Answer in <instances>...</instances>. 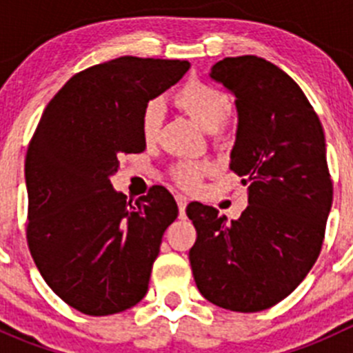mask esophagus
<instances>
[{
  "label": "esophagus",
  "instance_id": "34e87169",
  "mask_svg": "<svg viewBox=\"0 0 353 353\" xmlns=\"http://www.w3.org/2000/svg\"><path fill=\"white\" fill-rule=\"evenodd\" d=\"M176 201H177V206H179V216L181 219H184V210H186L188 198L184 196V194H176Z\"/></svg>",
  "mask_w": 353,
  "mask_h": 353
}]
</instances>
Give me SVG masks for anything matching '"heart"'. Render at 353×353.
<instances>
[{
	"mask_svg": "<svg viewBox=\"0 0 353 353\" xmlns=\"http://www.w3.org/2000/svg\"><path fill=\"white\" fill-rule=\"evenodd\" d=\"M174 104L196 121L206 131H215L222 124L230 101L223 90L206 81L193 80L179 87L174 94ZM162 123V108L159 102H147L140 116V130L147 141H154ZM210 170L206 162H179L172 169V177L176 183L184 188H194L203 176Z\"/></svg>",
	"mask_w": 353,
	"mask_h": 353,
	"instance_id": "1",
	"label": "heart"
}]
</instances>
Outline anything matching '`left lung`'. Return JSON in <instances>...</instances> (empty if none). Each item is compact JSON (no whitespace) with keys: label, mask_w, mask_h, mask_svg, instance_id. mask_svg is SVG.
Here are the masks:
<instances>
[{"label":"left lung","mask_w":353,"mask_h":353,"mask_svg":"<svg viewBox=\"0 0 353 353\" xmlns=\"http://www.w3.org/2000/svg\"><path fill=\"white\" fill-rule=\"evenodd\" d=\"M210 77L236 95L230 170L249 184V205L230 222L213 206L188 205L196 229L191 270L212 304L265 311L297 288L321 252L333 203L325 131L301 87L266 59L225 58Z\"/></svg>","instance_id":"8db88e82"}]
</instances>
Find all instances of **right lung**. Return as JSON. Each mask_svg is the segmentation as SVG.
<instances>
[{
  "label": "right lung",
  "instance_id": "obj_1",
  "mask_svg": "<svg viewBox=\"0 0 353 353\" xmlns=\"http://www.w3.org/2000/svg\"><path fill=\"white\" fill-rule=\"evenodd\" d=\"M188 70V61L137 56L87 68L51 99L28 143V249L52 292L83 314L123 312L147 294L179 210L163 186L128 201L110 176L119 155L147 147L145 104Z\"/></svg>",
  "mask_w": 353,
  "mask_h": 353
}]
</instances>
